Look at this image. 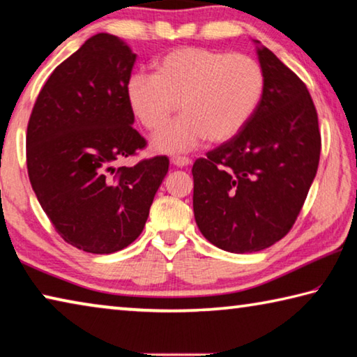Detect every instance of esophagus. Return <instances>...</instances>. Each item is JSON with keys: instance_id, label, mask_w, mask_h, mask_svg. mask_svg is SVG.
I'll return each instance as SVG.
<instances>
[{"instance_id": "1", "label": "esophagus", "mask_w": 357, "mask_h": 357, "mask_svg": "<svg viewBox=\"0 0 357 357\" xmlns=\"http://www.w3.org/2000/svg\"><path fill=\"white\" fill-rule=\"evenodd\" d=\"M171 161H172V165L174 166H177V167H185V166H188V165H191V160L190 158H186V156H172L171 158Z\"/></svg>"}]
</instances>
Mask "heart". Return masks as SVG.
<instances>
[{
  "label": "heart",
  "mask_w": 357,
  "mask_h": 357,
  "mask_svg": "<svg viewBox=\"0 0 357 357\" xmlns=\"http://www.w3.org/2000/svg\"><path fill=\"white\" fill-rule=\"evenodd\" d=\"M266 90L261 64L248 55L182 47L155 63V74L136 71L126 80V99L147 131L177 119L153 137L162 153L196 149L204 140L220 144L250 123Z\"/></svg>",
  "instance_id": "obj_1"
}]
</instances>
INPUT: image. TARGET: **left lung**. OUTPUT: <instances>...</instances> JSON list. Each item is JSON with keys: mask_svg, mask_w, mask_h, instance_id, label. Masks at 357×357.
I'll return each instance as SVG.
<instances>
[{"mask_svg": "<svg viewBox=\"0 0 357 357\" xmlns=\"http://www.w3.org/2000/svg\"><path fill=\"white\" fill-rule=\"evenodd\" d=\"M258 58L266 90L253 119L191 171L196 225L229 253L261 251L291 231L321 153L318 114L305 84L267 47H258Z\"/></svg>", "mask_w": 357, "mask_h": 357, "instance_id": "obj_1", "label": "left lung"}]
</instances>
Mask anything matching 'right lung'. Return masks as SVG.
<instances>
[{
	"label": "right lung",
	"mask_w": 357,
	"mask_h": 357,
	"mask_svg": "<svg viewBox=\"0 0 357 357\" xmlns=\"http://www.w3.org/2000/svg\"><path fill=\"white\" fill-rule=\"evenodd\" d=\"M134 61L123 40L95 34L50 74L28 121V177L40 207L63 241L86 253L136 241L169 169L167 156L114 167L147 145L125 91Z\"/></svg>",
	"instance_id": "add662e5"
}]
</instances>
